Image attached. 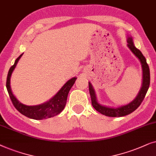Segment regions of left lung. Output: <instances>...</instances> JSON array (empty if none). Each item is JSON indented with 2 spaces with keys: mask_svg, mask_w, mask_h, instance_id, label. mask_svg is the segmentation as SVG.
<instances>
[{
  "mask_svg": "<svg viewBox=\"0 0 156 156\" xmlns=\"http://www.w3.org/2000/svg\"><path fill=\"white\" fill-rule=\"evenodd\" d=\"M127 42L128 48L133 53L134 55L140 60L143 68V86L140 92L138 93V96L136 98V99L134 101H133L131 103H130L129 104L117 108L103 106V105H100L97 102L94 90H93L92 87V85H91L90 82L88 83L89 92H90L91 98V103H92L93 108L98 112H99V113H101L104 115L109 116V117H121V116L128 115V114L131 113L134 111H136L140 106L141 103L143 102V99L145 98L147 91L148 90L149 86H150V69H149V66L146 62V58L143 56L142 53L138 49H137L135 47L133 43V39L131 37H128Z\"/></svg>",
  "mask_w": 156,
  "mask_h": 156,
  "instance_id": "1",
  "label": "left lung"
}]
</instances>
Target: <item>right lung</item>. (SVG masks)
<instances>
[{"mask_svg":"<svg viewBox=\"0 0 156 156\" xmlns=\"http://www.w3.org/2000/svg\"><path fill=\"white\" fill-rule=\"evenodd\" d=\"M22 55L23 54H21L16 60L15 63L10 68L7 76V80H6V88H7L8 95H9V97L10 100H11L12 103H13L14 107L23 115L35 120L45 119V118L53 117V116L59 114L66 106L68 94L69 93L70 88L73 86L74 83L76 80V78L74 77V78L68 80L53 98H51L49 101L43 103V104L38 105H32V106L22 104L21 103H20L14 97L10 87V76H11L12 72H13L14 68H16V65H17L18 61H19V59L21 58Z\"/></svg>","mask_w":156,"mask_h":156,"instance_id":"1","label":"right lung"}]
</instances>
